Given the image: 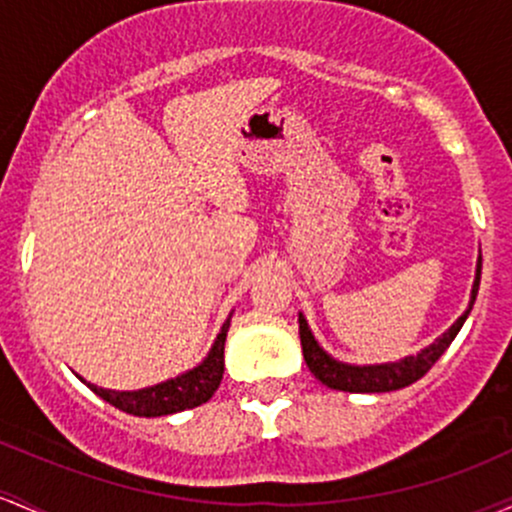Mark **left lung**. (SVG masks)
I'll return each instance as SVG.
<instances>
[{
    "label": "left lung",
    "mask_w": 512,
    "mask_h": 512,
    "mask_svg": "<svg viewBox=\"0 0 512 512\" xmlns=\"http://www.w3.org/2000/svg\"><path fill=\"white\" fill-rule=\"evenodd\" d=\"M479 282H481V252L479 260H476V277L474 286H471L469 306L466 311L454 320L452 325L440 335L432 345L423 347L418 355H408L403 359H396V362H381V364H350L340 362L333 355L320 347L316 335L308 328V320L299 313V335H301V347H303V359H306L308 369L316 376L320 384H325L328 389L335 391H350V393H384V391H396L403 389V386H411L413 381H418L420 376L430 372L432 364L437 362L452 340L457 338V333L462 330L464 320L469 318L471 308H474L476 294H479Z\"/></svg>",
    "instance_id": "left-lung-1"
}]
</instances>
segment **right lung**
<instances>
[{
    "label": "right lung",
    "mask_w": 512,
    "mask_h": 512,
    "mask_svg": "<svg viewBox=\"0 0 512 512\" xmlns=\"http://www.w3.org/2000/svg\"><path fill=\"white\" fill-rule=\"evenodd\" d=\"M230 316H233V313H230ZM230 316L226 318V323H223L218 338L213 340L209 355L201 359L194 369L174 376V379L160 381V384L145 386V389L138 391L104 389V386L89 384L82 376L80 379L97 393V396L104 398L106 403H111V406H116L123 413L140 415V418H160V415H172L179 411H187V408L201 406V403L209 401L218 386H221L223 367H226V362H223V347H226Z\"/></svg>",
    "instance_id": "right-lung-1"
}]
</instances>
